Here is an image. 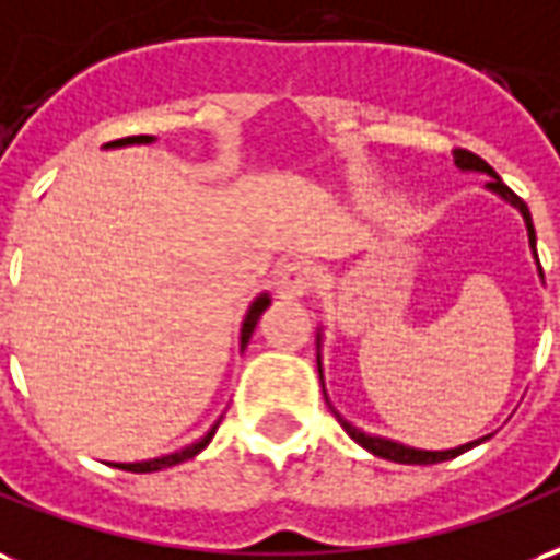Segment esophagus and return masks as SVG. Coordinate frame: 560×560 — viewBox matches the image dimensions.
I'll return each instance as SVG.
<instances>
[{
    "instance_id": "obj_1",
    "label": "esophagus",
    "mask_w": 560,
    "mask_h": 560,
    "mask_svg": "<svg viewBox=\"0 0 560 560\" xmlns=\"http://www.w3.org/2000/svg\"><path fill=\"white\" fill-rule=\"evenodd\" d=\"M275 280L283 298H304L313 289V265L307 259H292L277 268Z\"/></svg>"
}]
</instances>
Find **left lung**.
I'll use <instances>...</instances> for the list:
<instances>
[{"mask_svg":"<svg viewBox=\"0 0 560 560\" xmlns=\"http://www.w3.org/2000/svg\"><path fill=\"white\" fill-rule=\"evenodd\" d=\"M453 161H456V166H463V170H477V173H487L492 175V182H489V187L495 190L498 196H504L508 202H513V206L520 208L522 218H525V226H528V238H532V250L537 253V235H534V223H532V211H528V206L522 202L520 196L513 194L504 182H501V175L489 166L480 154H475V151L468 149H453ZM542 271V268H540ZM322 373V366H319ZM337 415V411H334ZM337 420H340V427L349 435H352L354 442L361 444V447H366L370 453H375V456H382V459H390V463H402V465H432V463H444V459H453V456H459V453H465L468 447H475V444L480 442H471V444H463V447H453V451H415V447H406V444H397V442H387V439H373V435H366V432L354 430L352 423H346V420L337 415Z\"/></svg>","mask_w":560,"mask_h":560,"instance_id":"obj_1","label":"left lung"}]
</instances>
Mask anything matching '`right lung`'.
I'll use <instances>...</instances> for the list:
<instances>
[{
    "mask_svg": "<svg viewBox=\"0 0 560 560\" xmlns=\"http://www.w3.org/2000/svg\"><path fill=\"white\" fill-rule=\"evenodd\" d=\"M130 142H151V137H125V140L109 142V145H130ZM268 304H271V301H268V295L256 298V301H253L250 313H247V319H244V328H241V346H247L253 328H256V322H259V316H262ZM214 432H218V427L208 432L202 442L190 444V447H185V451L170 453V456H161V459H149V463H118L116 468H125V471H133V475H145V471H161V468H170V465L185 463V459H194L196 453L202 451V447H206V444L214 439Z\"/></svg>",
    "mask_w": 560,
    "mask_h": 560,
    "instance_id": "right-lung-1",
    "label": "right lung"
}]
</instances>
